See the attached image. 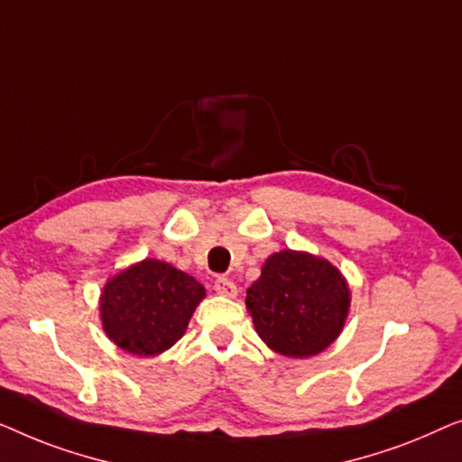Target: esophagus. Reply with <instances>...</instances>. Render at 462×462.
<instances>
[{
    "label": "esophagus",
    "instance_id": "1",
    "mask_svg": "<svg viewBox=\"0 0 462 462\" xmlns=\"http://www.w3.org/2000/svg\"><path fill=\"white\" fill-rule=\"evenodd\" d=\"M216 291L224 297H236V293H238L236 284H234V281H230L228 276L216 278Z\"/></svg>",
    "mask_w": 462,
    "mask_h": 462
}]
</instances>
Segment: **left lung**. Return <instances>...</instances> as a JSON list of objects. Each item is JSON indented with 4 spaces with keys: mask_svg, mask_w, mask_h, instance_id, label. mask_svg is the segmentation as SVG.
<instances>
[{
    "mask_svg": "<svg viewBox=\"0 0 462 462\" xmlns=\"http://www.w3.org/2000/svg\"><path fill=\"white\" fill-rule=\"evenodd\" d=\"M257 335L289 358H308L339 337L349 308L341 272L308 253L281 251L265 259L246 291Z\"/></svg>",
    "mask_w": 462,
    "mask_h": 462,
    "instance_id": "8db88e82",
    "label": "left lung"
}]
</instances>
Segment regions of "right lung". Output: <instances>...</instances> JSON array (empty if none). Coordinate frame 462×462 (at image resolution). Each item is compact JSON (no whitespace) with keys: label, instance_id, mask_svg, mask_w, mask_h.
I'll use <instances>...</instances> for the list:
<instances>
[{"label":"right lung","instance_id":"obj_1","mask_svg":"<svg viewBox=\"0 0 462 462\" xmlns=\"http://www.w3.org/2000/svg\"><path fill=\"white\" fill-rule=\"evenodd\" d=\"M203 297V284L186 272L157 259H144L110 278L104 287L102 327L129 354H161L181 339Z\"/></svg>","mask_w":462,"mask_h":462}]
</instances>
